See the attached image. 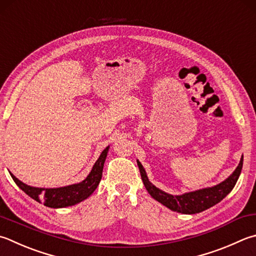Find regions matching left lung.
<instances>
[{
	"label": "left lung",
	"mask_w": 256,
	"mask_h": 256,
	"mask_svg": "<svg viewBox=\"0 0 256 256\" xmlns=\"http://www.w3.org/2000/svg\"><path fill=\"white\" fill-rule=\"evenodd\" d=\"M137 165L139 167V170H140L144 185L152 198H155L159 203L165 205L174 212H178V213L182 214H196L200 213V212H203L207 208H210V207L220 203V202L233 190L236 182L238 180L240 174L242 172L243 157L240 158L238 166L236 167L234 172L223 182H220V184L214 187L204 188V190L186 192V194L178 196H172L167 194L165 192L158 190L156 186H154L152 182L148 180L146 172H144L142 165L138 160Z\"/></svg>",
	"instance_id": "8db88e82"
}]
</instances>
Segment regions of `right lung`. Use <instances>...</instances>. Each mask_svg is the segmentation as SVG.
<instances>
[{
  "label": "right lung",
  "instance_id": "add662e5",
  "mask_svg": "<svg viewBox=\"0 0 256 256\" xmlns=\"http://www.w3.org/2000/svg\"><path fill=\"white\" fill-rule=\"evenodd\" d=\"M108 149L109 147L104 149L98 160L94 162L92 170H91L88 177L84 180L79 182V184L60 188H38L24 184L21 180H18L13 174H11V177L16 182V184L26 194L32 197L36 202H40V203L42 202L43 205L51 207V208H61V207L72 206L88 198L99 185L101 177H102L104 164L106 157H107Z\"/></svg>",
  "mask_w": 256,
  "mask_h": 256
}]
</instances>
